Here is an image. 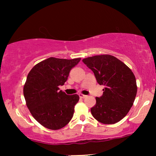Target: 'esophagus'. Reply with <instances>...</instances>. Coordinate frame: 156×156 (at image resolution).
Returning <instances> with one entry per match:
<instances>
[{
    "instance_id": "1",
    "label": "esophagus",
    "mask_w": 156,
    "mask_h": 156,
    "mask_svg": "<svg viewBox=\"0 0 156 156\" xmlns=\"http://www.w3.org/2000/svg\"><path fill=\"white\" fill-rule=\"evenodd\" d=\"M79 96H80V97L81 98V99H85V98L87 97V96L82 94H79Z\"/></svg>"
}]
</instances>
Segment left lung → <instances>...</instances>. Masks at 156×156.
I'll return each instance as SVG.
<instances>
[{
    "label": "left lung",
    "mask_w": 156,
    "mask_h": 156,
    "mask_svg": "<svg viewBox=\"0 0 156 156\" xmlns=\"http://www.w3.org/2000/svg\"><path fill=\"white\" fill-rule=\"evenodd\" d=\"M92 70L100 85H104L103 95L96 97L91 113L100 123L114 124L126 116L137 94L136 77L123 62L110 55H96L83 59Z\"/></svg>",
    "instance_id": "8db88e82"
}]
</instances>
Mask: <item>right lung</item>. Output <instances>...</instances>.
Masks as SVG:
<instances>
[{
	"label": "right lung",
	"mask_w": 156,
	"mask_h": 156,
	"mask_svg": "<svg viewBox=\"0 0 156 156\" xmlns=\"http://www.w3.org/2000/svg\"><path fill=\"white\" fill-rule=\"evenodd\" d=\"M80 59L50 57L35 65L27 74L23 87L26 105L34 119L47 129H60L73 116L80 97L67 95L59 91V86L64 85Z\"/></svg>",
	"instance_id": "add662e5"
}]
</instances>
